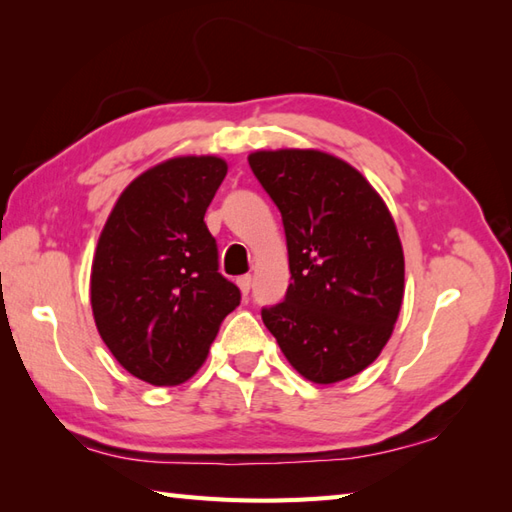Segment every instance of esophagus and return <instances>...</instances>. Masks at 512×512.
I'll list each match as a JSON object with an SVG mask.
<instances>
[{
  "instance_id": "obj_1",
  "label": "esophagus",
  "mask_w": 512,
  "mask_h": 512,
  "mask_svg": "<svg viewBox=\"0 0 512 512\" xmlns=\"http://www.w3.org/2000/svg\"><path fill=\"white\" fill-rule=\"evenodd\" d=\"M236 285H238V289L243 291V295H247L249 289H252V276L245 274V276H241V278H236Z\"/></svg>"
}]
</instances>
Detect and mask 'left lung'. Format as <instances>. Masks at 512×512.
<instances>
[{
    "instance_id": "left-lung-1",
    "label": "left lung",
    "mask_w": 512,
    "mask_h": 512,
    "mask_svg": "<svg viewBox=\"0 0 512 512\" xmlns=\"http://www.w3.org/2000/svg\"><path fill=\"white\" fill-rule=\"evenodd\" d=\"M285 225L291 285L263 322L304 379L355 377L381 355L405 291L399 232L357 168L313 149L247 157Z\"/></svg>"
}]
</instances>
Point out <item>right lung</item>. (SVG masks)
Masks as SVG:
<instances>
[{
	"label": "right lung",
	"mask_w": 512,
	"mask_h": 512,
	"mask_svg": "<svg viewBox=\"0 0 512 512\" xmlns=\"http://www.w3.org/2000/svg\"><path fill=\"white\" fill-rule=\"evenodd\" d=\"M225 173L214 155L157 164L124 188L100 232L89 285L96 328L120 366L151 385L188 381L241 304L203 221Z\"/></svg>",
	"instance_id": "obj_1"
}]
</instances>
